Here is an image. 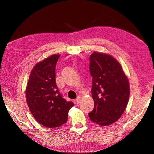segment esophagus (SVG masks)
<instances>
[{"label":"esophagus","instance_id":"esophagus-1","mask_svg":"<svg viewBox=\"0 0 154 154\" xmlns=\"http://www.w3.org/2000/svg\"><path fill=\"white\" fill-rule=\"evenodd\" d=\"M80 97H77V98H76V103L77 104H78L79 103H80Z\"/></svg>","mask_w":154,"mask_h":154}]
</instances>
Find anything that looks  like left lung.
<instances>
[{"label":"left lung","instance_id":"1","mask_svg":"<svg viewBox=\"0 0 154 154\" xmlns=\"http://www.w3.org/2000/svg\"><path fill=\"white\" fill-rule=\"evenodd\" d=\"M92 77V95L94 106L90 119L108 126L121 118L128 104L130 85L121 64L109 54L94 52L90 56Z\"/></svg>","mask_w":154,"mask_h":154}]
</instances>
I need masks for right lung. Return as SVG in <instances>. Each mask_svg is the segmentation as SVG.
Masks as SVG:
<instances>
[{
  "label": "right lung",
  "instance_id": "add662e5",
  "mask_svg": "<svg viewBox=\"0 0 154 154\" xmlns=\"http://www.w3.org/2000/svg\"><path fill=\"white\" fill-rule=\"evenodd\" d=\"M60 54H53L37 63L27 82V104L35 119L48 128L60 127L67 122L68 112L74 106L62 97L56 83L55 68Z\"/></svg>",
  "mask_w": 154,
  "mask_h": 154
}]
</instances>
